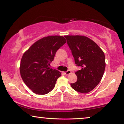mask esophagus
Here are the masks:
<instances>
[{
	"mask_svg": "<svg viewBox=\"0 0 124 124\" xmlns=\"http://www.w3.org/2000/svg\"><path fill=\"white\" fill-rule=\"evenodd\" d=\"M71 71H70V70H68L67 71H65V72H64V73H65V74H66V75H69V74H71Z\"/></svg>",
	"mask_w": 124,
	"mask_h": 124,
	"instance_id": "esophagus-1",
	"label": "esophagus"
}]
</instances>
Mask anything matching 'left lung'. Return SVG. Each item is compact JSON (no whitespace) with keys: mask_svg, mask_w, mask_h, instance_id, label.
<instances>
[{"mask_svg":"<svg viewBox=\"0 0 124 124\" xmlns=\"http://www.w3.org/2000/svg\"><path fill=\"white\" fill-rule=\"evenodd\" d=\"M75 64L81 69L75 72L77 81L71 83L74 90L87 93L100 83L105 69V55L100 47L89 38L82 35H65Z\"/></svg>","mask_w":124,"mask_h":124,"instance_id":"obj_1","label":"left lung"}]
</instances>
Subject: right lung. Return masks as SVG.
I'll return each mask as SVG.
<instances>
[{"label": "right lung", "mask_w": 124, "mask_h": 124, "mask_svg": "<svg viewBox=\"0 0 124 124\" xmlns=\"http://www.w3.org/2000/svg\"><path fill=\"white\" fill-rule=\"evenodd\" d=\"M66 42L62 36H49L36 41L24 53L20 62V75L33 93L45 95L54 89L62 74L49 66L57 50Z\"/></svg>", "instance_id": "1"}]
</instances>
